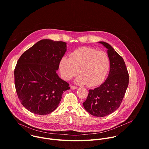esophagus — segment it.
<instances>
[{"instance_id":"34e87169","label":"esophagus","mask_w":149,"mask_h":149,"mask_svg":"<svg viewBox=\"0 0 149 149\" xmlns=\"http://www.w3.org/2000/svg\"><path fill=\"white\" fill-rule=\"evenodd\" d=\"M71 89H72V90H76V89H77V88H78V87H75V86H71Z\"/></svg>"}]
</instances>
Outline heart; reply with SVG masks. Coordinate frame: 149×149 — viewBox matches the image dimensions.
<instances>
[{
    "label": "heart",
    "instance_id": "obj_1",
    "mask_svg": "<svg viewBox=\"0 0 149 149\" xmlns=\"http://www.w3.org/2000/svg\"><path fill=\"white\" fill-rule=\"evenodd\" d=\"M110 60L105 52L87 47L74 51L70 58L63 56L59 62V70L62 78L70 80L79 74L75 82L95 87L101 84L107 77Z\"/></svg>",
    "mask_w": 149,
    "mask_h": 149
}]
</instances>
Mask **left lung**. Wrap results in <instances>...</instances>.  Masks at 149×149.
<instances>
[{
  "mask_svg": "<svg viewBox=\"0 0 149 149\" xmlns=\"http://www.w3.org/2000/svg\"><path fill=\"white\" fill-rule=\"evenodd\" d=\"M107 49L110 60L107 78L98 87L90 90L84 109L95 117H105L115 111L119 107L128 87L129 76L123 58L108 43L100 41Z\"/></svg>",
  "mask_w": 149,
  "mask_h": 149,
  "instance_id": "1",
  "label": "left lung"
}]
</instances>
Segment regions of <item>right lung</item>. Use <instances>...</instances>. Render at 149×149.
<instances>
[{"label":"right lung","mask_w":149,"mask_h":149,"mask_svg":"<svg viewBox=\"0 0 149 149\" xmlns=\"http://www.w3.org/2000/svg\"><path fill=\"white\" fill-rule=\"evenodd\" d=\"M67 51V43L45 39L20 56L16 65L15 86L21 104L30 112L47 115L54 111L69 84L56 73Z\"/></svg>","instance_id":"obj_1"}]
</instances>
